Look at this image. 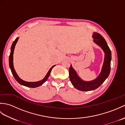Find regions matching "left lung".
<instances>
[{"label":"left lung","mask_w":125,"mask_h":125,"mask_svg":"<svg viewBox=\"0 0 125 125\" xmlns=\"http://www.w3.org/2000/svg\"><path fill=\"white\" fill-rule=\"evenodd\" d=\"M94 41L98 46H100L105 53V58L102 71L97 77L91 81H84L79 77L76 71L73 69L72 65L69 69V78L71 83L73 86L78 90L83 91H89L94 90L99 87L106 80L111 70V52L107 42L104 38L98 33H94L92 35Z\"/></svg>","instance_id":"obj_1"}]
</instances>
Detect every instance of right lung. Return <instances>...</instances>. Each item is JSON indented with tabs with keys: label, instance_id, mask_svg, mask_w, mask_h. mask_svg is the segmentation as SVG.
I'll use <instances>...</instances> for the list:
<instances>
[{
	"label": "right lung",
	"instance_id": "right-lung-1",
	"mask_svg": "<svg viewBox=\"0 0 125 125\" xmlns=\"http://www.w3.org/2000/svg\"><path fill=\"white\" fill-rule=\"evenodd\" d=\"M18 39H19V38H17L15 39V40L14 41V42H13L11 48H10V55L9 56V65H10V70H11V72L13 74V76H14V77L15 79V80L17 81L21 85H22L27 86L28 87H31V88H34V87H37L41 86L47 80L49 76L50 75V73H51L52 69L53 68V67H55V65H53L52 67L48 71V72L47 75H46V76H45L44 78L43 79H42L41 81H40L38 82H26V81L22 80V79H21L18 76L17 73L15 72L14 67H13V53H14V50L15 44H16V43H17V42H18Z\"/></svg>",
	"mask_w": 125,
	"mask_h": 125
}]
</instances>
